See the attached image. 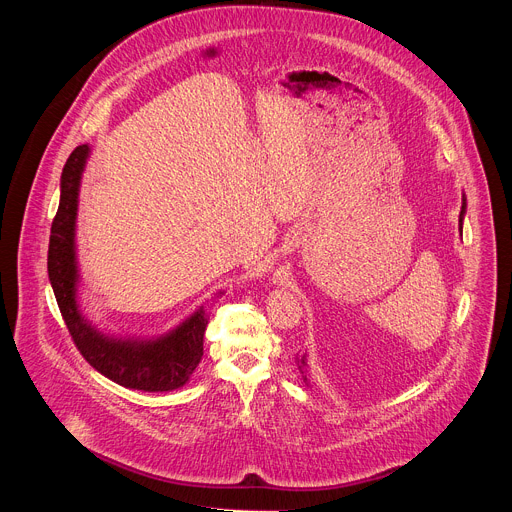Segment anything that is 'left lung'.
I'll return each instance as SVG.
<instances>
[{"instance_id":"1","label":"left lung","mask_w":512,"mask_h":512,"mask_svg":"<svg viewBox=\"0 0 512 512\" xmlns=\"http://www.w3.org/2000/svg\"><path fill=\"white\" fill-rule=\"evenodd\" d=\"M464 214H466V196L462 198V210H460V233H462V221H464ZM298 364H300V369H302V375H304V367H306V356L298 358ZM304 381L308 383V379H306V377H304Z\"/></svg>"}]
</instances>
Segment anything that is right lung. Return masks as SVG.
<instances>
[{
    "label": "right lung",
    "mask_w": 512,
    "mask_h": 512,
    "mask_svg": "<svg viewBox=\"0 0 512 512\" xmlns=\"http://www.w3.org/2000/svg\"><path fill=\"white\" fill-rule=\"evenodd\" d=\"M89 156L91 148L87 143L68 156L60 176V202L50 229L48 277L60 314L85 360L113 383L148 393L180 389L202 358V338L208 324L204 306L158 338H115L103 334L81 312V273L75 235L79 188Z\"/></svg>",
    "instance_id": "right-lung-1"
}]
</instances>
